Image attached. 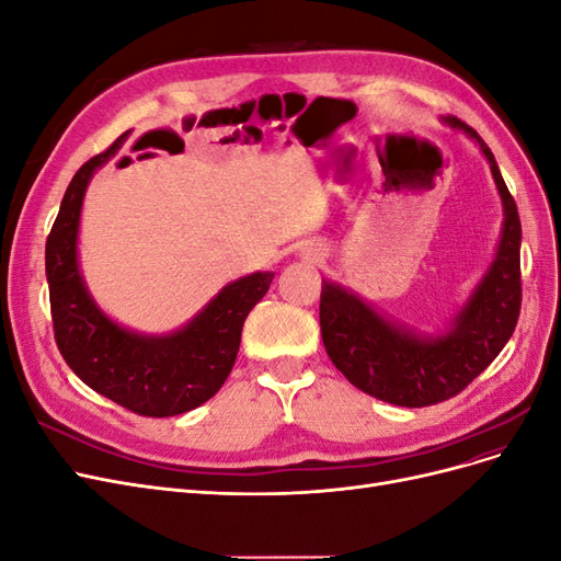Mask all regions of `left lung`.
<instances>
[{
  "mask_svg": "<svg viewBox=\"0 0 561 561\" xmlns=\"http://www.w3.org/2000/svg\"><path fill=\"white\" fill-rule=\"evenodd\" d=\"M443 124L480 145L503 203L496 254L463 307L445 330L423 334L386 318L344 285L322 280L320 293L322 344L334 367L355 388L400 407H428L461 393L503 351L522 307V225L515 198L480 135L456 116H443Z\"/></svg>",
  "mask_w": 561,
  "mask_h": 561,
  "instance_id": "1",
  "label": "left lung"
}]
</instances>
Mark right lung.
<instances>
[{
  "label": "right lung",
  "instance_id": "1",
  "mask_svg": "<svg viewBox=\"0 0 561 561\" xmlns=\"http://www.w3.org/2000/svg\"><path fill=\"white\" fill-rule=\"evenodd\" d=\"M126 140L83 163L62 196L46 239V280L56 344L95 393L140 416H175L210 400L236 363L241 330L274 274L254 271L225 285L186 325L142 334L118 325L91 297L79 268V222L87 186Z\"/></svg>",
  "mask_w": 561,
  "mask_h": 561
}]
</instances>
